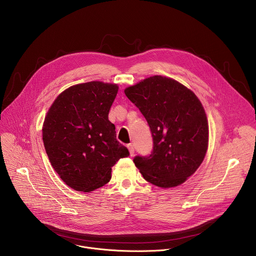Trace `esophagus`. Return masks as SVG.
I'll list each match as a JSON object with an SVG mask.
<instances>
[{"label": "esophagus", "mask_w": 256, "mask_h": 256, "mask_svg": "<svg viewBox=\"0 0 256 256\" xmlns=\"http://www.w3.org/2000/svg\"><path fill=\"white\" fill-rule=\"evenodd\" d=\"M128 151H130V156H134V149L132 144H128Z\"/></svg>", "instance_id": "esophagus-1"}]
</instances>
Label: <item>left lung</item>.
Instances as JSON below:
<instances>
[{"label":"left lung","instance_id":"left-lung-1","mask_svg":"<svg viewBox=\"0 0 256 256\" xmlns=\"http://www.w3.org/2000/svg\"><path fill=\"white\" fill-rule=\"evenodd\" d=\"M150 126L153 151L134 163L150 184L169 188L192 176L204 159L208 124L196 94L179 82L153 76L124 90Z\"/></svg>","mask_w":256,"mask_h":256}]
</instances>
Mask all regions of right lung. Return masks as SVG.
Segmentation results:
<instances>
[{
	"label": "right lung",
	"instance_id": "obj_1",
	"mask_svg": "<svg viewBox=\"0 0 256 256\" xmlns=\"http://www.w3.org/2000/svg\"><path fill=\"white\" fill-rule=\"evenodd\" d=\"M118 91L116 84L99 81L72 86L56 97L44 118L42 140L52 166L77 192L106 184L112 167L130 155L108 120Z\"/></svg>",
	"mask_w": 256,
	"mask_h": 256
}]
</instances>
